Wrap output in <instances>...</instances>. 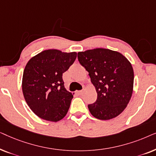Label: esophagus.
I'll use <instances>...</instances> for the list:
<instances>
[{
	"instance_id": "esophagus-1",
	"label": "esophagus",
	"mask_w": 156,
	"mask_h": 156,
	"mask_svg": "<svg viewBox=\"0 0 156 156\" xmlns=\"http://www.w3.org/2000/svg\"><path fill=\"white\" fill-rule=\"evenodd\" d=\"M83 92H84V90H83V89H82V90H80V91H76V93H77L79 95H82Z\"/></svg>"
}]
</instances>
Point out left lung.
I'll return each instance as SVG.
<instances>
[{"label": "left lung", "instance_id": "1", "mask_svg": "<svg viewBox=\"0 0 156 156\" xmlns=\"http://www.w3.org/2000/svg\"><path fill=\"white\" fill-rule=\"evenodd\" d=\"M78 60L91 78L97 99L88 108L93 116L109 120L126 107L133 89L134 73L131 64L120 52L95 48L78 52Z\"/></svg>", "mask_w": 156, "mask_h": 156}]
</instances>
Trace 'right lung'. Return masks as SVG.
Wrapping results in <instances>:
<instances>
[{"label":"right lung","mask_w":156,"mask_h":156,"mask_svg":"<svg viewBox=\"0 0 156 156\" xmlns=\"http://www.w3.org/2000/svg\"><path fill=\"white\" fill-rule=\"evenodd\" d=\"M76 58V52L50 49L27 62L23 75V93L30 108L38 117L57 122L66 116L73 94L65 89L62 74Z\"/></svg>","instance_id":"right-lung-1"}]
</instances>
